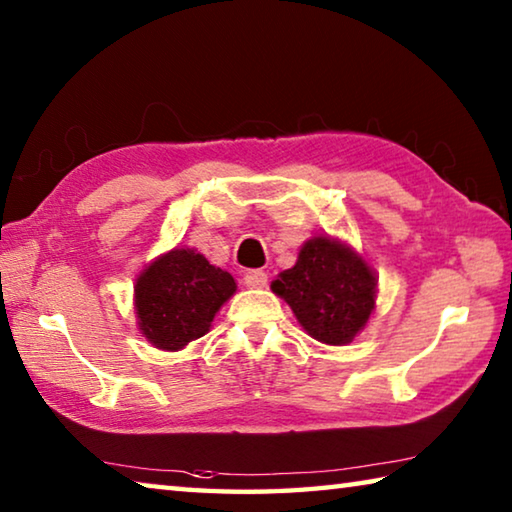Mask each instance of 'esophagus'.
Returning <instances> with one entry per match:
<instances>
[{
	"instance_id": "obj_1",
	"label": "esophagus",
	"mask_w": 512,
	"mask_h": 512,
	"mask_svg": "<svg viewBox=\"0 0 512 512\" xmlns=\"http://www.w3.org/2000/svg\"><path fill=\"white\" fill-rule=\"evenodd\" d=\"M266 282H268V277L264 271H248L244 275V284L248 289H264Z\"/></svg>"
}]
</instances>
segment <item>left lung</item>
<instances>
[{"mask_svg": "<svg viewBox=\"0 0 512 512\" xmlns=\"http://www.w3.org/2000/svg\"><path fill=\"white\" fill-rule=\"evenodd\" d=\"M271 289L311 339L325 345L352 343L377 307L375 268L350 244L323 235L300 246L296 264Z\"/></svg>", "mask_w": 512, "mask_h": 512, "instance_id": "left-lung-1", "label": "left lung"}]
</instances>
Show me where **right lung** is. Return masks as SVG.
<instances>
[{
	"label": "right lung",
	"instance_id": "obj_1",
	"mask_svg": "<svg viewBox=\"0 0 512 512\" xmlns=\"http://www.w3.org/2000/svg\"><path fill=\"white\" fill-rule=\"evenodd\" d=\"M235 293L228 271L194 248H171L137 275V329L158 350L178 352L210 332L214 316Z\"/></svg>",
	"mask_w": 512,
	"mask_h": 512
}]
</instances>
